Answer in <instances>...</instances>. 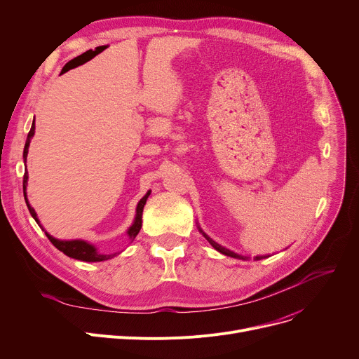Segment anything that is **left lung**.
<instances>
[{
	"instance_id": "1",
	"label": "left lung",
	"mask_w": 359,
	"mask_h": 359,
	"mask_svg": "<svg viewBox=\"0 0 359 359\" xmlns=\"http://www.w3.org/2000/svg\"><path fill=\"white\" fill-rule=\"evenodd\" d=\"M198 224V222H196ZM198 230H199V233L210 241V244L211 246L217 250V252H219V253H222V255H225V256H230V257H234V259H241V260H248L249 259V256H243V255H238V253H234V252H231L230 249H227V248H224V246H221V244H218L217 241H214L208 234H206L201 227H199V224H198ZM271 255H257V256H255V260H262V259H266V257H269Z\"/></svg>"
}]
</instances>
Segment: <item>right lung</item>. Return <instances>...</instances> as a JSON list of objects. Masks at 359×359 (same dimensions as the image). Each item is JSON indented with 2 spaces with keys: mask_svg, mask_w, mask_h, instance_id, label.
Instances as JSON below:
<instances>
[{
  "mask_svg": "<svg viewBox=\"0 0 359 359\" xmlns=\"http://www.w3.org/2000/svg\"><path fill=\"white\" fill-rule=\"evenodd\" d=\"M34 135V121L32 123V128H30V132L27 134V140H26V144H25V151H23V160H25V164H26V160H27V154H29V145H30V141ZM27 180H29V173H27V168L25 170V177H23V194H25V201H26V205L29 208V212L30 215L34 218V221L37 222V225L45 231V234L48 236V238L50 240V243L53 244V246L61 250L64 255H67L68 257H72V259H77V260H83V262H103V260H107V259H111L118 256L121 252H116V253H110V255H104V253H100L96 244H91L86 240H81V238H74V240H61V238H56L53 236H50L45 229L43 225L41 224L39 218H37V214L36 211L32 208V205L29 203V199H27V194H26V189H27ZM151 195V191H148L138 202L137 205V211H135V218H134V222H132L130 227L126 230V236L129 237L130 241H134L135 237L138 236L141 227H142V211H144V205L148 199V196Z\"/></svg>",
  "mask_w": 359,
  "mask_h": 359,
  "instance_id": "obj_1",
  "label": "right lung"
}]
</instances>
